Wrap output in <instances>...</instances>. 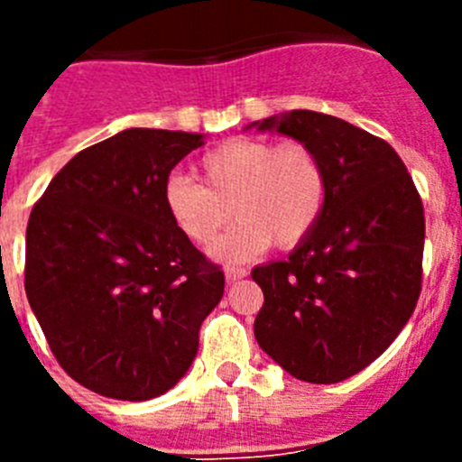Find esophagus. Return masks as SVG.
<instances>
[{
	"label": "esophagus",
	"instance_id": "obj_1",
	"mask_svg": "<svg viewBox=\"0 0 462 462\" xmlns=\"http://www.w3.org/2000/svg\"><path fill=\"white\" fill-rule=\"evenodd\" d=\"M224 275H226V282H238L247 275V271H245V268H238V266H228L226 271H224Z\"/></svg>",
	"mask_w": 462,
	"mask_h": 462
}]
</instances>
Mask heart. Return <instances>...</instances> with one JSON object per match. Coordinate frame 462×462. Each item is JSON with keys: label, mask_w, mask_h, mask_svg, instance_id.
<instances>
[{"label": "heart", "mask_w": 462, "mask_h": 462, "mask_svg": "<svg viewBox=\"0 0 462 462\" xmlns=\"http://www.w3.org/2000/svg\"><path fill=\"white\" fill-rule=\"evenodd\" d=\"M199 182L171 175L162 203L171 224L199 247H210L219 231L238 226L215 247L224 261H243L275 245L303 243L319 222L328 175L319 152L303 141L236 138L199 162Z\"/></svg>", "instance_id": "heart-1"}]
</instances>
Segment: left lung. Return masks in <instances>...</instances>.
<instances>
[{
    "instance_id": "left-lung-1",
    "label": "left lung",
    "mask_w": 462,
    "mask_h": 462,
    "mask_svg": "<svg viewBox=\"0 0 462 462\" xmlns=\"http://www.w3.org/2000/svg\"><path fill=\"white\" fill-rule=\"evenodd\" d=\"M319 152L328 196L312 234L256 266L259 346L296 379L336 383L368 368L405 328L421 293V196L383 138L340 117L291 110L254 122Z\"/></svg>"
}]
</instances>
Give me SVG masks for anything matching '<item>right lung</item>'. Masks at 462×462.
<instances>
[{"label": "right lung", "mask_w": 462, "mask_h": 462, "mask_svg": "<svg viewBox=\"0 0 462 462\" xmlns=\"http://www.w3.org/2000/svg\"><path fill=\"white\" fill-rule=\"evenodd\" d=\"M201 145V134L126 129L76 154L32 208L27 300L57 363L94 393H166L222 300V268L162 203L173 166Z\"/></svg>", "instance_id": "right-lung-1"}]
</instances>
